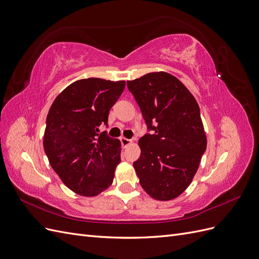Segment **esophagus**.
<instances>
[{
  "instance_id": "esophagus-1",
  "label": "esophagus",
  "mask_w": 259,
  "mask_h": 259,
  "mask_svg": "<svg viewBox=\"0 0 259 259\" xmlns=\"http://www.w3.org/2000/svg\"><path fill=\"white\" fill-rule=\"evenodd\" d=\"M121 145H122V147L123 148H125V147H127L128 145H131L132 143H133V140L132 139H128V138H125V137H121Z\"/></svg>"
}]
</instances>
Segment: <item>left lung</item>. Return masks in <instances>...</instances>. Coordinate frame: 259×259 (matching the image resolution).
Here are the masks:
<instances>
[{"label": "left lung", "mask_w": 259, "mask_h": 259, "mask_svg": "<svg viewBox=\"0 0 259 259\" xmlns=\"http://www.w3.org/2000/svg\"><path fill=\"white\" fill-rule=\"evenodd\" d=\"M127 88L152 131L139 139L142 153L133 163L140 186L155 200H173L189 187L206 150L199 105L167 72L147 73Z\"/></svg>", "instance_id": "1"}]
</instances>
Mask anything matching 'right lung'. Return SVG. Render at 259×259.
<instances>
[{
    "label": "right lung",
    "mask_w": 259,
    "mask_h": 259,
    "mask_svg": "<svg viewBox=\"0 0 259 259\" xmlns=\"http://www.w3.org/2000/svg\"><path fill=\"white\" fill-rule=\"evenodd\" d=\"M125 81L77 80L54 100L46 117L43 147L53 169L70 190L95 197L111 186L121 162V143L100 133Z\"/></svg>",
    "instance_id": "1"
}]
</instances>
